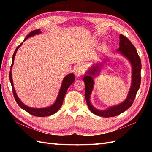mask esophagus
Segmentation results:
<instances>
[{"label": "esophagus", "instance_id": "obj_1", "mask_svg": "<svg viewBox=\"0 0 152 152\" xmlns=\"http://www.w3.org/2000/svg\"><path fill=\"white\" fill-rule=\"evenodd\" d=\"M84 73V69L83 67L82 66H79L77 67L75 69V74L76 75V76L77 77H80L82 75H83V73Z\"/></svg>", "mask_w": 152, "mask_h": 152}]
</instances>
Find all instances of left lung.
Masks as SVG:
<instances>
[{"label":"left lung","instance_id":"8db88e82","mask_svg":"<svg viewBox=\"0 0 152 152\" xmlns=\"http://www.w3.org/2000/svg\"><path fill=\"white\" fill-rule=\"evenodd\" d=\"M119 49L118 51L126 56L130 61L132 67V85L129 92L127 99L121 104L110 107L105 110H99L94 108L90 102V95L92 90L93 89L94 81L91 75H95L98 71L100 66L96 65V66H93L91 70L87 72V75L84 77V82L86 84L85 98L86 102L88 106L89 109L91 112H93L96 115L103 117H111L118 115L121 113L125 112L126 110L131 107L138 91L141 84V62L137 50L131 41L129 40L126 36L122 34L120 35V42H119Z\"/></svg>","mask_w":152,"mask_h":152}]
</instances>
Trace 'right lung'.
<instances>
[{"label":"right lung","instance_id":"add662e5","mask_svg":"<svg viewBox=\"0 0 152 152\" xmlns=\"http://www.w3.org/2000/svg\"><path fill=\"white\" fill-rule=\"evenodd\" d=\"M39 33H41V32L40 31V30H35L31 31L28 35H27V36L24 39V41L26 40L28 38L30 37L34 36L36 34H39ZM22 44H23V42L18 45V46L16 48L15 53H14V54H13L12 64H11V66L10 68V82L11 84V86H12V90L14 97H15V99L16 100V103H18V104L19 105L22 109L25 110L26 112L32 115L36 116V117H44L51 115L56 113L58 110L61 108L63 102L64 97H65V95L66 94L67 89L75 80L74 75H73V73H70V74L68 75L67 76H66L65 77V79H64L63 80V83H62V85L61 87L60 91H59V93L58 96L57 98V99L56 100V102H55V103L52 106H50V107L45 108H30L28 107H27V106H26L25 104L23 103L20 100L19 98L18 97V96L15 92V89H14L13 82H12V74H11V68L13 66L14 60H15V57L16 53L17 52L18 49H19V48L22 45Z\"/></svg>","mask_w":152,"mask_h":152}]
</instances>
